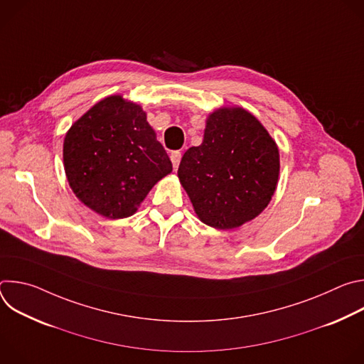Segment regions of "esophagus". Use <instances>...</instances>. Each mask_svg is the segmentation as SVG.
I'll return each mask as SVG.
<instances>
[{"label": "esophagus", "mask_w": 364, "mask_h": 364, "mask_svg": "<svg viewBox=\"0 0 364 364\" xmlns=\"http://www.w3.org/2000/svg\"><path fill=\"white\" fill-rule=\"evenodd\" d=\"M170 159H171V163H173L174 170H177V168H178V164H180V161H181V152H180V151H174V152H171Z\"/></svg>", "instance_id": "obj_1"}]
</instances>
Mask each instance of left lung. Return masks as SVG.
Instances as JSON below:
<instances>
[{
	"instance_id": "1",
	"label": "left lung",
	"mask_w": 364,
	"mask_h": 364,
	"mask_svg": "<svg viewBox=\"0 0 364 364\" xmlns=\"http://www.w3.org/2000/svg\"><path fill=\"white\" fill-rule=\"evenodd\" d=\"M279 168L278 145L257 118L222 107L207 117L203 142L184 152L177 174L197 218L230 230L265 210Z\"/></svg>"
}]
</instances>
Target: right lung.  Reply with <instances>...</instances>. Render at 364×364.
<instances>
[{
	"label": "right lung",
	"instance_id": "obj_1",
	"mask_svg": "<svg viewBox=\"0 0 364 364\" xmlns=\"http://www.w3.org/2000/svg\"><path fill=\"white\" fill-rule=\"evenodd\" d=\"M63 166L75 196L95 213L125 219L173 171L141 105L103 97L66 132Z\"/></svg>",
	"mask_w": 364,
	"mask_h": 364
}]
</instances>
